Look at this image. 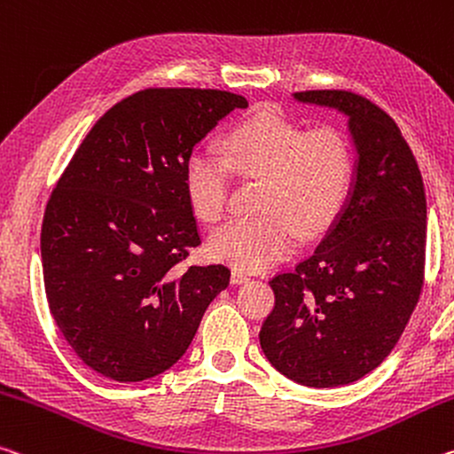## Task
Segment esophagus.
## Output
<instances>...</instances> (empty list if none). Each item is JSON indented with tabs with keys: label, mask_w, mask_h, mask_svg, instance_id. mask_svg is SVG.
I'll use <instances>...</instances> for the list:
<instances>
[{
	"label": "esophagus",
	"mask_w": 454,
	"mask_h": 454,
	"mask_svg": "<svg viewBox=\"0 0 454 454\" xmlns=\"http://www.w3.org/2000/svg\"><path fill=\"white\" fill-rule=\"evenodd\" d=\"M248 278H250V275H247V272L240 270V269H234L232 275H230V280H232V285H242V283H247Z\"/></svg>",
	"instance_id": "esophagus-1"
}]
</instances>
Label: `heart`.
Returning <instances> with one entry per match:
<instances>
[{
    "label": "heart",
    "mask_w": 454,
    "mask_h": 454,
    "mask_svg": "<svg viewBox=\"0 0 454 454\" xmlns=\"http://www.w3.org/2000/svg\"><path fill=\"white\" fill-rule=\"evenodd\" d=\"M222 158L196 149L185 160L184 190L193 214L218 222L226 212L230 171L262 179L254 218L215 230L207 253L240 270H261L321 234L343 210L354 184V149L335 127H303L275 106H261L226 131Z\"/></svg>",
    "instance_id": "obj_1"
}]
</instances>
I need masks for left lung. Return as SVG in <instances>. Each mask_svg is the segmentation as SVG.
I'll list each match as a JSON object with an SVG mask.
<instances>
[{"mask_svg":"<svg viewBox=\"0 0 454 454\" xmlns=\"http://www.w3.org/2000/svg\"><path fill=\"white\" fill-rule=\"evenodd\" d=\"M294 98L348 114L356 182L319 247L270 278L275 307L258 337L283 376L335 387L376 370L404 333L424 285L427 198L412 151L378 105L349 90Z\"/></svg>","mask_w":454,"mask_h":454,"instance_id":"obj_1","label":"left lung"}]
</instances>
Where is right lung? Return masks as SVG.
I'll return each mask as SVG.
<instances>
[{
    "label": "right lung",
    "mask_w": 454,
    "mask_h": 454,
    "mask_svg": "<svg viewBox=\"0 0 454 454\" xmlns=\"http://www.w3.org/2000/svg\"><path fill=\"white\" fill-rule=\"evenodd\" d=\"M247 98L214 89H145L100 117L52 190L42 270L52 319L90 370L141 382L185 354L224 264L182 269L200 247L184 190L196 143Z\"/></svg>",
    "instance_id": "right-lung-1"
}]
</instances>
